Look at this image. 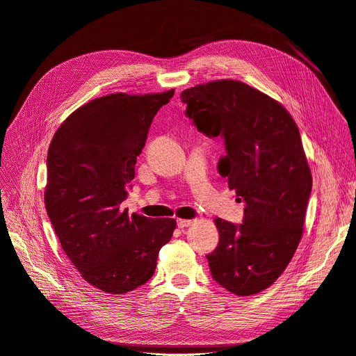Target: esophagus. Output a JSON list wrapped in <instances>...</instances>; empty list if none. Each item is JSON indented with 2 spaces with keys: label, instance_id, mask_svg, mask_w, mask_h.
Returning <instances> with one entry per match:
<instances>
[{
  "label": "esophagus",
  "instance_id": "esophagus-1",
  "mask_svg": "<svg viewBox=\"0 0 356 356\" xmlns=\"http://www.w3.org/2000/svg\"><path fill=\"white\" fill-rule=\"evenodd\" d=\"M191 224H193L191 220H181V218L177 220V227L179 228H186V227H190Z\"/></svg>",
  "mask_w": 356,
  "mask_h": 356
}]
</instances>
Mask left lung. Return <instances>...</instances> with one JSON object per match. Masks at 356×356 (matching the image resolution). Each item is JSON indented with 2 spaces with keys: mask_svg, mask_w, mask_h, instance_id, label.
<instances>
[{
  "mask_svg": "<svg viewBox=\"0 0 356 356\" xmlns=\"http://www.w3.org/2000/svg\"><path fill=\"white\" fill-rule=\"evenodd\" d=\"M180 97L200 132L224 138L218 172L246 204L239 225L216 218L211 275L236 296L257 294L284 272L302 235L313 177L298 128L276 99L242 81L198 84Z\"/></svg>",
  "mask_w": 356,
  "mask_h": 356,
  "instance_id": "left-lung-1",
  "label": "left lung"
}]
</instances>
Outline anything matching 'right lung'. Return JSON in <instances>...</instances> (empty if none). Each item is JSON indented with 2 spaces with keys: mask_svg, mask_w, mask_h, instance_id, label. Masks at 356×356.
Here are the masks:
<instances>
[{
  "mask_svg": "<svg viewBox=\"0 0 356 356\" xmlns=\"http://www.w3.org/2000/svg\"><path fill=\"white\" fill-rule=\"evenodd\" d=\"M173 94L94 98L72 113L50 142L47 216L81 277L104 293L145 284L176 228L173 218L129 217L121 207L152 120Z\"/></svg>",
  "mask_w": 356,
  "mask_h": 356,
  "instance_id": "right-lung-1",
  "label": "right lung"
}]
</instances>
